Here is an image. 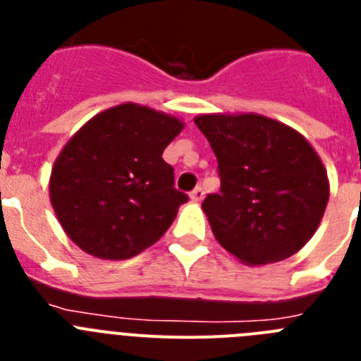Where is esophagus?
<instances>
[{
    "mask_svg": "<svg viewBox=\"0 0 361 361\" xmlns=\"http://www.w3.org/2000/svg\"><path fill=\"white\" fill-rule=\"evenodd\" d=\"M190 197H191V200H197V202H199V200L204 199V190L200 186L195 188V190L190 193Z\"/></svg>",
    "mask_w": 361,
    "mask_h": 361,
    "instance_id": "obj_1",
    "label": "esophagus"
}]
</instances>
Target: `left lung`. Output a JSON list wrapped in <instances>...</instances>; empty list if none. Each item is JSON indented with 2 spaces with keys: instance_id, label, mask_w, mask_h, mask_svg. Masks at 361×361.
<instances>
[{
  "instance_id": "obj_1",
  "label": "left lung",
  "mask_w": 361,
  "mask_h": 361,
  "mask_svg": "<svg viewBox=\"0 0 361 361\" xmlns=\"http://www.w3.org/2000/svg\"><path fill=\"white\" fill-rule=\"evenodd\" d=\"M195 124L219 162L220 191L202 202L219 244L251 266L302 250L329 200L327 173L311 145L255 114L199 116Z\"/></svg>"
}]
</instances>
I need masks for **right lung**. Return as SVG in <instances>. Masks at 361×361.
<instances>
[{
    "instance_id": "add662e5",
    "label": "right lung",
    "mask_w": 361,
    "mask_h": 361,
    "mask_svg": "<svg viewBox=\"0 0 361 361\" xmlns=\"http://www.w3.org/2000/svg\"><path fill=\"white\" fill-rule=\"evenodd\" d=\"M183 123L139 104L95 116L59 153L50 200L70 238L99 258H132L159 240L188 195L162 152Z\"/></svg>"
}]
</instances>
